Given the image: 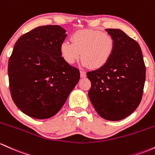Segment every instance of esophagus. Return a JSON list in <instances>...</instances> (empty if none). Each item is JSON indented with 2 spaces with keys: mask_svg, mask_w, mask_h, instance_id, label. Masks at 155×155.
Listing matches in <instances>:
<instances>
[{
  "mask_svg": "<svg viewBox=\"0 0 155 155\" xmlns=\"http://www.w3.org/2000/svg\"><path fill=\"white\" fill-rule=\"evenodd\" d=\"M86 72H83V71H81V78H86Z\"/></svg>",
  "mask_w": 155,
  "mask_h": 155,
  "instance_id": "34e87169",
  "label": "esophagus"
}]
</instances>
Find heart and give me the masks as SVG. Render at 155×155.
I'll list each match as a JSON object with an SVG mask.
<instances>
[{"label": "heart", "mask_w": 155, "mask_h": 155, "mask_svg": "<svg viewBox=\"0 0 155 155\" xmlns=\"http://www.w3.org/2000/svg\"><path fill=\"white\" fill-rule=\"evenodd\" d=\"M71 42L64 41L61 44L60 52L64 61L73 64L81 55L83 67L94 69L102 68L107 64L115 46L110 34L95 30L76 31L71 36Z\"/></svg>", "instance_id": "heart-1"}]
</instances>
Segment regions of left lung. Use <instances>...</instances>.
Masks as SVG:
<instances>
[{"label": "left lung", "instance_id": "obj_1", "mask_svg": "<svg viewBox=\"0 0 155 155\" xmlns=\"http://www.w3.org/2000/svg\"><path fill=\"white\" fill-rule=\"evenodd\" d=\"M114 40L107 64L86 73L91 83L88 97L97 114L109 121L125 119L142 99L146 67L138 43L119 29H105Z\"/></svg>", "mask_w": 155, "mask_h": 155}]
</instances>
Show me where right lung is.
<instances>
[{
    "instance_id": "1",
    "label": "right lung",
    "mask_w": 155,
    "mask_h": 155,
    "mask_svg": "<svg viewBox=\"0 0 155 155\" xmlns=\"http://www.w3.org/2000/svg\"><path fill=\"white\" fill-rule=\"evenodd\" d=\"M67 36L59 25L39 26L15 43L8 65L10 92L27 116H55L79 81V69L67 64L60 52Z\"/></svg>"
}]
</instances>
